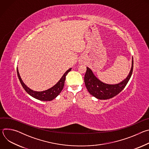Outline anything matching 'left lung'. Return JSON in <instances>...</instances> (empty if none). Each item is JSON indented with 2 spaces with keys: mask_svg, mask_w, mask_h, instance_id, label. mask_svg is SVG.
<instances>
[{
  "mask_svg": "<svg viewBox=\"0 0 149 149\" xmlns=\"http://www.w3.org/2000/svg\"><path fill=\"white\" fill-rule=\"evenodd\" d=\"M133 70V58L132 57V68L127 77L122 81L116 84H108L101 81L94 74L92 70L87 67L84 76V82L89 93L99 100H107L119 94L130 80Z\"/></svg>",
  "mask_w": 149,
  "mask_h": 149,
  "instance_id": "1",
  "label": "left lung"
}]
</instances>
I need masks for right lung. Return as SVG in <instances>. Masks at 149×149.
Segmentation results:
<instances>
[{
    "label": "right lung",
    "instance_id": "1",
    "mask_svg": "<svg viewBox=\"0 0 149 149\" xmlns=\"http://www.w3.org/2000/svg\"><path fill=\"white\" fill-rule=\"evenodd\" d=\"M71 69L72 68H70L69 70H68L64 73V74L62 75V77L61 78L59 81L56 84H55L53 87H52L51 88L47 90L42 91H33L31 88H29L28 87H27L26 85H25V84L23 82L22 78H21L17 68V76L21 85H22L23 88L28 94H29L32 97L40 101H52L54 99H55L62 90L63 86H64L66 75L71 70Z\"/></svg>",
    "mask_w": 149,
    "mask_h": 149
}]
</instances>
